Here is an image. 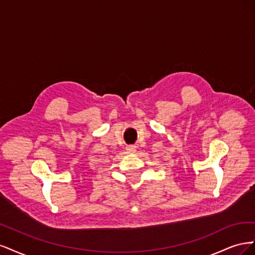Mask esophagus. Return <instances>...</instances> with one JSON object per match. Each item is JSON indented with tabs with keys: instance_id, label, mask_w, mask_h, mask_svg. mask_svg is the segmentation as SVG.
Masks as SVG:
<instances>
[{
	"instance_id": "34e87169",
	"label": "esophagus",
	"mask_w": 255,
	"mask_h": 255,
	"mask_svg": "<svg viewBox=\"0 0 255 255\" xmlns=\"http://www.w3.org/2000/svg\"><path fill=\"white\" fill-rule=\"evenodd\" d=\"M127 150L129 153H135L137 150V146L136 145H128V146H127Z\"/></svg>"
}]
</instances>
